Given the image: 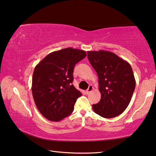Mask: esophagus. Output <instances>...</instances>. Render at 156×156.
Wrapping results in <instances>:
<instances>
[{"label":"esophagus","mask_w":156,"mask_h":156,"mask_svg":"<svg viewBox=\"0 0 156 156\" xmlns=\"http://www.w3.org/2000/svg\"><path fill=\"white\" fill-rule=\"evenodd\" d=\"M93 90V86L92 85H89V87L87 88V90H86V92H87V94H89V93L91 92Z\"/></svg>","instance_id":"1"}]
</instances>
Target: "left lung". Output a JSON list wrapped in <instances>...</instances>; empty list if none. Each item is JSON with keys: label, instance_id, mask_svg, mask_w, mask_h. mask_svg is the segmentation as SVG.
Listing matches in <instances>:
<instances>
[{"label": "left lung", "instance_id": "left-lung-1", "mask_svg": "<svg viewBox=\"0 0 156 156\" xmlns=\"http://www.w3.org/2000/svg\"><path fill=\"white\" fill-rule=\"evenodd\" d=\"M87 57L98 75L101 93L100 101L93 104V110L105 118L119 115L128 106L135 89L131 66L109 51H88Z\"/></svg>", "mask_w": 156, "mask_h": 156}]
</instances>
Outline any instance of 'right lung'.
<instances>
[{
	"instance_id": "obj_1",
	"label": "right lung",
	"mask_w": 156,
	"mask_h": 156,
	"mask_svg": "<svg viewBox=\"0 0 156 156\" xmlns=\"http://www.w3.org/2000/svg\"><path fill=\"white\" fill-rule=\"evenodd\" d=\"M84 50L67 48L48 55L35 67L32 94L38 111L51 121H60L73 111L82 94L72 84L75 65L86 57Z\"/></svg>"
}]
</instances>
